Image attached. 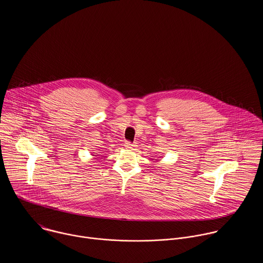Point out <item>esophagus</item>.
I'll return each instance as SVG.
<instances>
[{
	"label": "esophagus",
	"instance_id": "obj_1",
	"mask_svg": "<svg viewBox=\"0 0 263 263\" xmlns=\"http://www.w3.org/2000/svg\"><path fill=\"white\" fill-rule=\"evenodd\" d=\"M125 148L126 149H128V150L130 151L136 150V146H135L134 144H131V143H129V142H126Z\"/></svg>",
	"mask_w": 263,
	"mask_h": 263
}]
</instances>
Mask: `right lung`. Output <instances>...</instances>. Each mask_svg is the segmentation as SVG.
<instances>
[{
    "label": "right lung",
    "instance_id": "1",
    "mask_svg": "<svg viewBox=\"0 0 263 263\" xmlns=\"http://www.w3.org/2000/svg\"><path fill=\"white\" fill-rule=\"evenodd\" d=\"M92 156H97V155H92Z\"/></svg>",
    "mask_w": 263,
    "mask_h": 263
}]
</instances>
